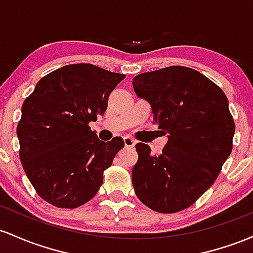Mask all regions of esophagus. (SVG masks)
Wrapping results in <instances>:
<instances>
[{
  "label": "esophagus",
  "mask_w": 253,
  "mask_h": 253,
  "mask_svg": "<svg viewBox=\"0 0 253 253\" xmlns=\"http://www.w3.org/2000/svg\"><path fill=\"white\" fill-rule=\"evenodd\" d=\"M124 144H126V147H134L136 144V141L126 136V137H124Z\"/></svg>",
  "instance_id": "obj_1"
}]
</instances>
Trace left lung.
<instances>
[{
	"mask_svg": "<svg viewBox=\"0 0 253 253\" xmlns=\"http://www.w3.org/2000/svg\"><path fill=\"white\" fill-rule=\"evenodd\" d=\"M169 141L163 152L136 144L135 194L152 211L172 214L192 206L216 180L233 148L235 124L223 90L197 70L172 65L132 79Z\"/></svg>",
	"mask_w": 253,
	"mask_h": 253,
	"instance_id": "left-lung-1",
	"label": "left lung"
}]
</instances>
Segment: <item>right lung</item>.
<instances>
[{"label": "right lung", "instance_id": "right-lung-1", "mask_svg": "<svg viewBox=\"0 0 253 253\" xmlns=\"http://www.w3.org/2000/svg\"><path fill=\"white\" fill-rule=\"evenodd\" d=\"M124 74L89 63L69 64L39 80L25 99L16 134L19 157L39 197L74 209L94 197L124 147L122 137L103 142L88 124L103 116Z\"/></svg>", "mask_w": 253, "mask_h": 253}]
</instances>
